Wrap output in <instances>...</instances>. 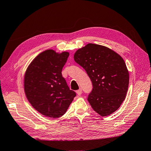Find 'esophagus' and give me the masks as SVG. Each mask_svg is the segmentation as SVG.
Segmentation results:
<instances>
[{"label":"esophagus","instance_id":"1","mask_svg":"<svg viewBox=\"0 0 151 151\" xmlns=\"http://www.w3.org/2000/svg\"><path fill=\"white\" fill-rule=\"evenodd\" d=\"M82 93H83V91H82L81 89H79V90L76 91V93L77 94V95H79V96H80L82 94Z\"/></svg>","mask_w":151,"mask_h":151}]
</instances>
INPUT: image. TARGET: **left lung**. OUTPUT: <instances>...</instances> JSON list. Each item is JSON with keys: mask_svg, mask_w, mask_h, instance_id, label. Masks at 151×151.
I'll use <instances>...</instances> for the list:
<instances>
[{"mask_svg": "<svg viewBox=\"0 0 151 151\" xmlns=\"http://www.w3.org/2000/svg\"><path fill=\"white\" fill-rule=\"evenodd\" d=\"M74 60L83 67L93 88L88 100L102 116L116 111L124 101L129 84V73L123 58L103 45L89 43L77 50Z\"/></svg>", "mask_w": 151, "mask_h": 151, "instance_id": "left-lung-1", "label": "left lung"}]
</instances>
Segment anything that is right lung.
<instances>
[{
	"label": "right lung",
	"instance_id": "add662e5",
	"mask_svg": "<svg viewBox=\"0 0 151 151\" xmlns=\"http://www.w3.org/2000/svg\"><path fill=\"white\" fill-rule=\"evenodd\" d=\"M69 53H57L50 49L40 53L26 70L24 89L28 101L46 116H62L76 96L68 88L62 70Z\"/></svg>",
	"mask_w": 151,
	"mask_h": 151
}]
</instances>
